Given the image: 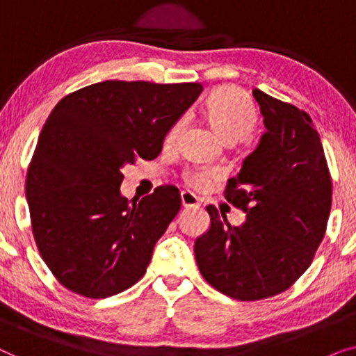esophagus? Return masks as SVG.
Wrapping results in <instances>:
<instances>
[{
  "mask_svg": "<svg viewBox=\"0 0 356 356\" xmlns=\"http://www.w3.org/2000/svg\"><path fill=\"white\" fill-rule=\"evenodd\" d=\"M181 206L184 209H197L199 207V199L194 196L193 193L183 191L181 193Z\"/></svg>",
  "mask_w": 356,
  "mask_h": 356,
  "instance_id": "1",
  "label": "esophagus"
}]
</instances>
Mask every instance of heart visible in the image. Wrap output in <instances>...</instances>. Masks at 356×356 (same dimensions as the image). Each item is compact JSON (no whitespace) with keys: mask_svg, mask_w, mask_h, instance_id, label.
I'll use <instances>...</instances> for the list:
<instances>
[{"mask_svg":"<svg viewBox=\"0 0 356 356\" xmlns=\"http://www.w3.org/2000/svg\"><path fill=\"white\" fill-rule=\"evenodd\" d=\"M204 118L223 143L233 144L248 138L257 124V110L246 92L233 86L218 87L207 97L202 106ZM183 128V121L170 129L168 140H175ZM217 178L216 170H188L184 179L194 188H206Z\"/></svg>","mask_w":356,"mask_h":356,"instance_id":"obj_1","label":"heart"}]
</instances>
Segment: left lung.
<instances>
[{
	"instance_id": "8db88e82",
	"label": "left lung",
	"mask_w": 356,
	"mask_h": 356,
	"mask_svg": "<svg viewBox=\"0 0 356 356\" xmlns=\"http://www.w3.org/2000/svg\"><path fill=\"white\" fill-rule=\"evenodd\" d=\"M252 95L267 131L225 188V199L246 220L225 227L207 206L211 228L194 243L207 284L240 301L279 295L305 274L332 204L327 160L309 115L259 89Z\"/></svg>"
}]
</instances>
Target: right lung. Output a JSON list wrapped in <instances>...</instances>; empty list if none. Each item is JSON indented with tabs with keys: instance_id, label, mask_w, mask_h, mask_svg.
Returning a JSON list of instances; mask_svg holds the SVG:
<instances>
[{
	"instance_id": "obj_1",
	"label": "right lung",
	"mask_w": 356,
	"mask_h": 356,
	"mask_svg": "<svg viewBox=\"0 0 356 356\" xmlns=\"http://www.w3.org/2000/svg\"><path fill=\"white\" fill-rule=\"evenodd\" d=\"M201 92L199 82L104 81L53 108L29 165L26 196L42 259L72 293L106 298L145 274L181 197L177 188L159 186L129 202L120 194L121 168L157 157Z\"/></svg>"
}]
</instances>
